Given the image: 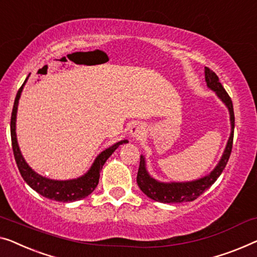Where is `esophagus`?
I'll use <instances>...</instances> for the list:
<instances>
[{
  "label": "esophagus",
  "mask_w": 257,
  "mask_h": 257,
  "mask_svg": "<svg viewBox=\"0 0 257 257\" xmlns=\"http://www.w3.org/2000/svg\"><path fill=\"white\" fill-rule=\"evenodd\" d=\"M145 132V126L141 124V122H133L131 127H130V135H131L132 138H140L144 135Z\"/></svg>",
  "instance_id": "esophagus-1"
}]
</instances>
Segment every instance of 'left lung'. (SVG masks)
<instances>
[{"label":"left lung","mask_w":257,"mask_h":257,"mask_svg":"<svg viewBox=\"0 0 257 257\" xmlns=\"http://www.w3.org/2000/svg\"><path fill=\"white\" fill-rule=\"evenodd\" d=\"M205 81L207 87L213 90L221 102L227 106L229 111V120H230V136L228 138L227 145L222 153L220 161L215 166L212 172L199 180L190 181V182H172V183H165V182L156 181L148 174L146 169V161L143 155L140 156L139 170L137 175V183L139 185L140 190L143 191L151 199L156 200L160 203H184L192 202L202 195V193L209 189L212 184L217 181L220 176L222 170L227 165L230 152L233 146V136H234V111L232 99L227 92L219 82V77L213 70L205 67Z\"/></svg>","instance_id":"1"}]
</instances>
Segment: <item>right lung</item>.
I'll list each match as a JSON object with an SVG mask.
<instances>
[{"label":"right lung","instance_id":"add662e5","mask_svg":"<svg viewBox=\"0 0 257 257\" xmlns=\"http://www.w3.org/2000/svg\"><path fill=\"white\" fill-rule=\"evenodd\" d=\"M29 77V76H28ZM27 77V80H28ZM27 80L22 84V87L18 90L16 98H15L13 113H11V121H10V133H11V144H13L14 156L16 160L18 170L23 177V180L31 187L33 190L37 191L40 195L46 197L48 199L57 200V202H75L90 195L97 187L99 181V173L103 168L104 163L110 158L114 151L122 144L128 143L127 140H120L112 146L106 148L103 151L97 158L95 159L94 163L90 167V169L85 173L83 176L74 180L67 181H57L51 180V178L44 177L42 175L37 174L31 167H30L27 161H25L23 155L21 153L20 147H18L17 137H16V116H17V107L18 101H20L22 90H23L24 84L27 83Z\"/></svg>","mask_w":257,"mask_h":257}]
</instances>
